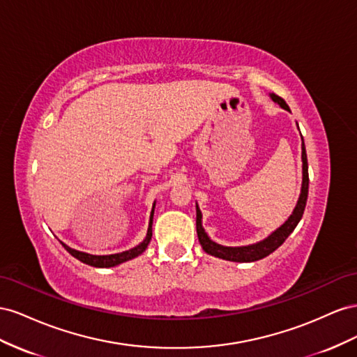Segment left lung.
I'll return each mask as SVG.
<instances>
[{
	"label": "left lung",
	"mask_w": 357,
	"mask_h": 357,
	"mask_svg": "<svg viewBox=\"0 0 357 357\" xmlns=\"http://www.w3.org/2000/svg\"><path fill=\"white\" fill-rule=\"evenodd\" d=\"M269 96H271L272 101L280 105L282 109L290 112V107L281 97L275 96V94H269ZM301 137H302V135H301ZM308 184H310V179H308L307 151H305V144H303V137H302V187H301V195H299L296 206H294L291 215L287 218V221L284 222L282 226H280L277 230H273L268 238H264L260 242L251 243V245H243V247H226V245H221V243L213 242L208 236V233L202 226V212L196 203V229H197V236H199V242H200L202 248L213 257L229 260V261H239V263L257 261L260 259H264L266 256H269L271 252H273L278 247L282 245V242L290 236V233L296 229L298 222L301 221V218L303 215V211H305V205H307V199H308Z\"/></svg>",
	"instance_id": "8db88e82"
}]
</instances>
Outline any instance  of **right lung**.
<instances>
[{
  "mask_svg": "<svg viewBox=\"0 0 357 357\" xmlns=\"http://www.w3.org/2000/svg\"><path fill=\"white\" fill-rule=\"evenodd\" d=\"M154 208H155V202H154V206H152V211H151L149 226H148V231H146L145 239L142 241L139 245H136L135 248H131V250L116 252V254H107V256H96V254H88V252H84V251L70 248L68 245H66L64 242H61V243H63V247L71 254V256L76 257L77 260H80L82 263L89 264V266H94V268H114V266H118V264H121V263L128 261L131 259L140 256V254L148 248L151 238H152V218H154Z\"/></svg>",
  "mask_w": 357,
  "mask_h": 357,
  "instance_id": "1",
  "label": "right lung"
}]
</instances>
